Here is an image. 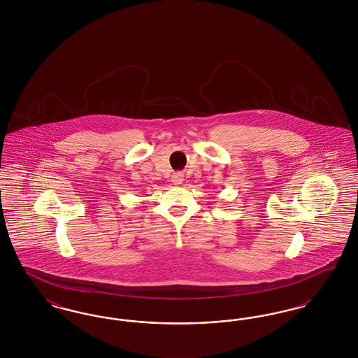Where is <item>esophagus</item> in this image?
Segmentation results:
<instances>
[{"instance_id":"34e87169","label":"esophagus","mask_w":358,"mask_h":358,"mask_svg":"<svg viewBox=\"0 0 358 358\" xmlns=\"http://www.w3.org/2000/svg\"><path fill=\"white\" fill-rule=\"evenodd\" d=\"M182 181H184V174H182V173H173V176H171V182H173L174 185L182 184Z\"/></svg>"}]
</instances>
